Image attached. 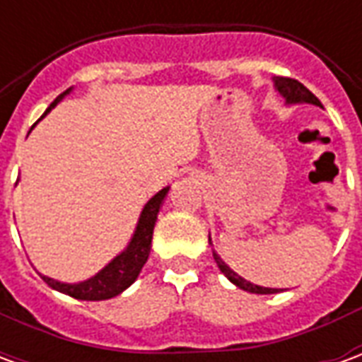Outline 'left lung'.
I'll use <instances>...</instances> for the list:
<instances>
[{
	"mask_svg": "<svg viewBox=\"0 0 362 362\" xmlns=\"http://www.w3.org/2000/svg\"><path fill=\"white\" fill-rule=\"evenodd\" d=\"M273 81H275V87H277V90H279L281 95L285 96L287 103H310L316 104V106H322L318 98L312 95L310 90L306 89L303 83L296 81V79H291V77H275ZM209 243H211V238H209ZM213 258L217 262V266H219L221 272L225 273L227 279L230 281V283H235L236 287L244 288V291H248V293H256V295H272V293H277V288L259 287V285H254L250 281L243 279V277H240L238 273L233 272L215 252H213Z\"/></svg>",
	"mask_w": 362,
	"mask_h": 362,
	"instance_id": "8db88e82",
	"label": "left lung"
}]
</instances>
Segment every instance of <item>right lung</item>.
Wrapping results in <instances>:
<instances>
[{
    "label": "right lung",
    "mask_w": 362,
    "mask_h": 362,
    "mask_svg": "<svg viewBox=\"0 0 362 362\" xmlns=\"http://www.w3.org/2000/svg\"><path fill=\"white\" fill-rule=\"evenodd\" d=\"M67 93V90H66ZM64 93V95H66ZM59 95L54 103L48 106V110L44 112V116L62 100ZM42 116V118H44ZM168 188H163L158 192L157 196H153L147 202V205L143 207L141 217L135 228V235L132 238V243L127 246L126 250L119 254L118 258H114L104 267L103 272H98L95 277L77 283V285H67V283H59L50 277H44L42 279L50 285L52 288H56L59 293H66V295L74 296L77 300H106L112 296L119 295L122 291H126L141 272V267L145 266V262L149 258L151 252V240H153V228H155V221H157V213L160 209V205L165 202Z\"/></svg>",
    "instance_id": "obj_1"
}]
</instances>
